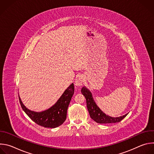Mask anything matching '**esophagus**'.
Listing matches in <instances>:
<instances>
[{"label": "esophagus", "instance_id": "obj_1", "mask_svg": "<svg viewBox=\"0 0 154 154\" xmlns=\"http://www.w3.org/2000/svg\"><path fill=\"white\" fill-rule=\"evenodd\" d=\"M84 78L83 76L82 75H80V76H78L76 79H75V85L76 86H80L82 85H83L84 83Z\"/></svg>", "mask_w": 154, "mask_h": 154}]
</instances>
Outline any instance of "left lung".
Here are the masks:
<instances>
[{"mask_svg": "<svg viewBox=\"0 0 154 154\" xmlns=\"http://www.w3.org/2000/svg\"><path fill=\"white\" fill-rule=\"evenodd\" d=\"M81 92L86 98L87 108L90 113L91 118L97 123L108 124L119 122L121 121L128 115L127 113L122 116L118 118H113L106 115L104 113H103L101 111V109L96 104L93 98L92 94L90 90H88L86 87L83 86L81 90Z\"/></svg>", "mask_w": 154, "mask_h": 154, "instance_id": "left-lung-1", "label": "left lung"}]
</instances>
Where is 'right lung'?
Here are the masks:
<instances>
[{"mask_svg": "<svg viewBox=\"0 0 154 154\" xmlns=\"http://www.w3.org/2000/svg\"><path fill=\"white\" fill-rule=\"evenodd\" d=\"M74 93V86L72 83L52 106L41 112L30 110L22 102L20 97L19 100L24 112L36 124L44 127L55 128L61 125L66 119L68 108Z\"/></svg>", "mask_w": 154, "mask_h": 154, "instance_id": "right-lung-1", "label": "right lung"}]
</instances>
